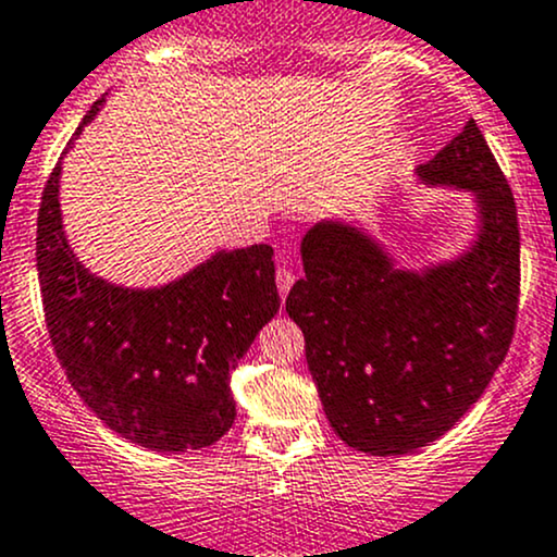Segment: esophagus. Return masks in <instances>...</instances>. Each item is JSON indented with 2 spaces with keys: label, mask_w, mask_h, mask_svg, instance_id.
Wrapping results in <instances>:
<instances>
[{
  "label": "esophagus",
  "mask_w": 557,
  "mask_h": 557,
  "mask_svg": "<svg viewBox=\"0 0 557 557\" xmlns=\"http://www.w3.org/2000/svg\"><path fill=\"white\" fill-rule=\"evenodd\" d=\"M276 284H278L281 300H284V297L289 295L292 284H295V273H292L289 265H278V271H276Z\"/></svg>",
  "instance_id": "1"
}]
</instances>
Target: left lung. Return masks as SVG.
Segmentation results:
<instances>
[{
  "mask_svg": "<svg viewBox=\"0 0 557 557\" xmlns=\"http://www.w3.org/2000/svg\"><path fill=\"white\" fill-rule=\"evenodd\" d=\"M417 175L472 194L478 233L465 252L409 271L363 228L321 220L305 233V278L286 297L329 424L372 457L409 454L451 430L516 332V199L478 124L470 119Z\"/></svg>",
  "mask_w": 557,
  "mask_h": 557,
  "instance_id": "left-lung-1",
  "label": "left lung"
}]
</instances>
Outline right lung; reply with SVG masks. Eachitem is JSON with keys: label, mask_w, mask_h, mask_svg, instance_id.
<instances>
[{"label": "right lung", "mask_w": 557, "mask_h": 557, "mask_svg": "<svg viewBox=\"0 0 557 557\" xmlns=\"http://www.w3.org/2000/svg\"><path fill=\"white\" fill-rule=\"evenodd\" d=\"M103 103L87 111L74 137ZM61 172L58 161L41 194L37 271L65 376L133 444L172 454L214 444L236 420L231 369L281 305L273 249H220L151 289L111 284L82 265L65 238Z\"/></svg>", "instance_id": "add662e5"}]
</instances>
